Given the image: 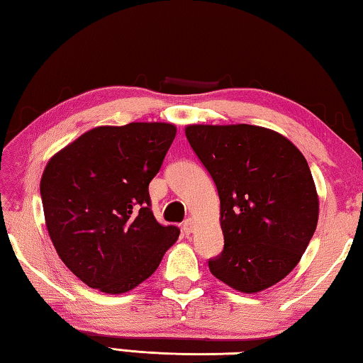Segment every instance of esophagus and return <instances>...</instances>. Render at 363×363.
Here are the masks:
<instances>
[{
  "label": "esophagus",
  "mask_w": 363,
  "mask_h": 363,
  "mask_svg": "<svg viewBox=\"0 0 363 363\" xmlns=\"http://www.w3.org/2000/svg\"><path fill=\"white\" fill-rule=\"evenodd\" d=\"M194 219H186V220H184V223H182V230L184 232H186V235H189V233H192L194 232Z\"/></svg>",
  "instance_id": "obj_1"
}]
</instances>
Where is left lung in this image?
<instances>
[{"label": "left lung", "mask_w": 363, "mask_h": 363, "mask_svg": "<svg viewBox=\"0 0 363 363\" xmlns=\"http://www.w3.org/2000/svg\"><path fill=\"white\" fill-rule=\"evenodd\" d=\"M186 136L220 200L224 250L208 261L211 274L242 293L285 279L318 220L303 153L281 134L253 125H189Z\"/></svg>", "instance_id": "8db88e82"}]
</instances>
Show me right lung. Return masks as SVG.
Returning <instances> with one entry per match:
<instances>
[{
  "label": "right lung",
  "mask_w": 363,
  "mask_h": 363,
  "mask_svg": "<svg viewBox=\"0 0 363 363\" xmlns=\"http://www.w3.org/2000/svg\"><path fill=\"white\" fill-rule=\"evenodd\" d=\"M174 136L171 123L97 126L48 162L40 192L49 237L83 284L130 291L177 240L179 229L158 223L149 195Z\"/></svg>",
  "instance_id": "right-lung-1"
}]
</instances>
